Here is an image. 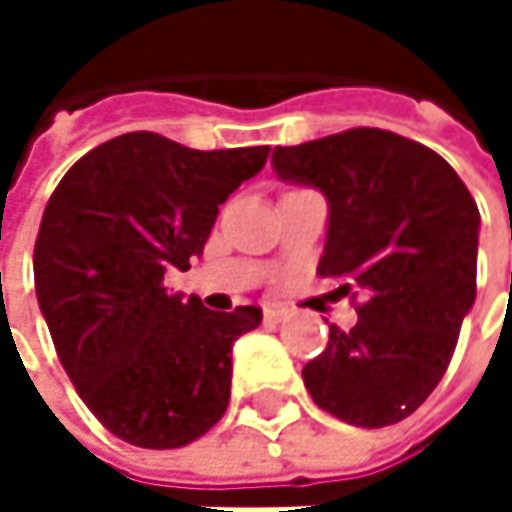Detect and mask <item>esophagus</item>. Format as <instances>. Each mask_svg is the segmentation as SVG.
<instances>
[{
    "label": "esophagus",
    "instance_id": "34e87169",
    "mask_svg": "<svg viewBox=\"0 0 512 512\" xmlns=\"http://www.w3.org/2000/svg\"><path fill=\"white\" fill-rule=\"evenodd\" d=\"M263 320L266 323H284V320H290V314L284 308H263Z\"/></svg>",
    "mask_w": 512,
    "mask_h": 512
}]
</instances>
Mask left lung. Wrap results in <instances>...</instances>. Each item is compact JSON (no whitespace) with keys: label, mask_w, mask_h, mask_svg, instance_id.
I'll return each instance as SVG.
<instances>
[{"label":"left lung","mask_w":512,"mask_h":512,"mask_svg":"<svg viewBox=\"0 0 512 512\" xmlns=\"http://www.w3.org/2000/svg\"><path fill=\"white\" fill-rule=\"evenodd\" d=\"M272 168L326 195L317 272L364 293L356 326H329L326 350L302 367L308 394L353 427L409 418L445 376L477 296L471 192L436 151L376 127L275 148Z\"/></svg>","instance_id":"obj_1"}]
</instances>
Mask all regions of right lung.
Returning <instances> with one entry per match:
<instances>
[{
  "instance_id": "obj_1",
  "label": "right lung",
  "mask_w": 512,
  "mask_h": 512,
  "mask_svg": "<svg viewBox=\"0 0 512 512\" xmlns=\"http://www.w3.org/2000/svg\"><path fill=\"white\" fill-rule=\"evenodd\" d=\"M266 145L192 151L124 133L55 186L35 240V290L55 353L94 418L118 439L168 451L201 439L231 400V347L260 308L219 314L165 287L189 269L219 204Z\"/></svg>"
}]
</instances>
